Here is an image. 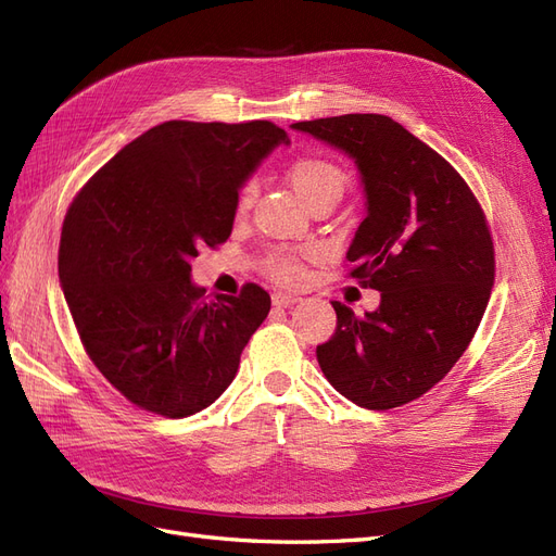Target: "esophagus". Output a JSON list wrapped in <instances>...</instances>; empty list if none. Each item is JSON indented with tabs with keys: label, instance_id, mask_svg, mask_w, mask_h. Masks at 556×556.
Listing matches in <instances>:
<instances>
[{
	"label": "esophagus",
	"instance_id": "esophagus-1",
	"mask_svg": "<svg viewBox=\"0 0 556 556\" xmlns=\"http://www.w3.org/2000/svg\"><path fill=\"white\" fill-rule=\"evenodd\" d=\"M299 296H294V294H288V292H276L274 294V306L276 308H290V306H294V304H299Z\"/></svg>",
	"mask_w": 556,
	"mask_h": 556
}]
</instances>
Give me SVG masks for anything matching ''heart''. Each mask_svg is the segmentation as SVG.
I'll return each mask as SVG.
<instances>
[{
    "label": "heart",
    "instance_id": "1",
    "mask_svg": "<svg viewBox=\"0 0 556 556\" xmlns=\"http://www.w3.org/2000/svg\"><path fill=\"white\" fill-rule=\"evenodd\" d=\"M288 180L292 185V190L304 199V204L311 206L317 199L339 201L348 185V174L341 164H336L329 157L306 155L290 164ZM252 199H255V185L248 182L243 185V190L239 194V208L245 211L252 204ZM268 271L282 282H294L301 274L296 260L288 255H276L268 262Z\"/></svg>",
    "mask_w": 556,
    "mask_h": 556
}]
</instances>
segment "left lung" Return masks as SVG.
Wrapping results in <instances>:
<instances>
[{
    "instance_id": "obj_1",
    "label": "left lung",
    "mask_w": 556,
    "mask_h": 556,
    "mask_svg": "<svg viewBox=\"0 0 556 556\" xmlns=\"http://www.w3.org/2000/svg\"><path fill=\"white\" fill-rule=\"evenodd\" d=\"M355 162L366 217L345 257L380 292L355 315L331 301L336 331L317 362L336 392L368 410L396 408L443 380L464 355L494 285V245L464 178L408 129L378 113L294 123Z\"/></svg>"
}]
</instances>
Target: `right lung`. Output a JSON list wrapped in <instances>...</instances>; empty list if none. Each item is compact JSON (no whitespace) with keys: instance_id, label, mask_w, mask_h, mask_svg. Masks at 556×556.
<instances>
[{"instance_id":"1","label":"right lung","mask_w":556,"mask_h":556,"mask_svg":"<svg viewBox=\"0 0 556 556\" xmlns=\"http://www.w3.org/2000/svg\"><path fill=\"white\" fill-rule=\"evenodd\" d=\"M280 143L288 134L266 121L164 123L111 157L66 211V306L94 366L137 406L188 417L237 378L271 296L250 282L206 299L190 262L229 239L241 188Z\"/></svg>"}]
</instances>
